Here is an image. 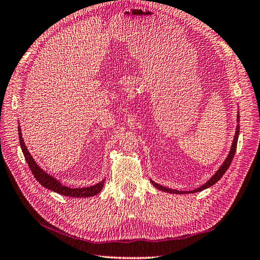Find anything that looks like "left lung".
<instances>
[{"label":"left lung","mask_w":260,"mask_h":260,"mask_svg":"<svg viewBox=\"0 0 260 260\" xmlns=\"http://www.w3.org/2000/svg\"><path fill=\"white\" fill-rule=\"evenodd\" d=\"M236 122H237V125H236V129H235V135H234V138H233L231 149H230V151H229V154H228L226 159L223 161V163H222L221 167L217 170V172L214 173V174L210 177V179H209L208 181H207L204 185H202V186L196 188V189L189 190V191H188V190H183V191H182V190H176V189H171V188H169V187H165V186H162V185L153 182L152 180H150L151 184L153 185V186H154L155 188H158L159 190L166 191V192H170V194H179V195H180V194H191V192L202 191V190H204V189H206V188H208V187L212 186L213 184H216V183L221 179V177L223 176V174L225 173V171L229 169L230 165H231V162H232V160H233L234 154H235L236 146H237V139H239V135H240V124H239V122H240V112H239V111H237Z\"/></svg>","instance_id":"1"}]
</instances>
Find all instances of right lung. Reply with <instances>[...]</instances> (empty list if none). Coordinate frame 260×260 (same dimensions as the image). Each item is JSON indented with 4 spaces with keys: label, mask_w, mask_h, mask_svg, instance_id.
Segmentation results:
<instances>
[{
    "label": "right lung",
    "mask_w": 260,
    "mask_h": 260,
    "mask_svg": "<svg viewBox=\"0 0 260 260\" xmlns=\"http://www.w3.org/2000/svg\"><path fill=\"white\" fill-rule=\"evenodd\" d=\"M18 135H19V143H20L21 151H23V153L25 155V159L28 163L29 169L31 170V172H32L34 176L36 177V180L38 181L43 187H46L50 190H53L60 195L68 196V197H74V198L92 197V196L98 195L99 192L102 190L103 185H105V181H106L105 179H103L101 182H99L98 184H94V185H92V186H89V187L73 188V187L65 186V185H63L60 181L56 180L55 177L48 174L43 169H41L38 166V163L35 161L32 155L30 154V152L28 151L27 147L24 143L23 135H21V131H20V126H18Z\"/></svg>",
    "instance_id": "add662e5"
}]
</instances>
